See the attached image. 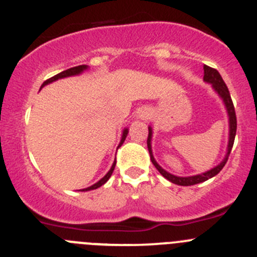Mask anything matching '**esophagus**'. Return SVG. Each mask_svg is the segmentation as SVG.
<instances>
[{"label":"esophagus","instance_id":"obj_1","mask_svg":"<svg viewBox=\"0 0 257 257\" xmlns=\"http://www.w3.org/2000/svg\"><path fill=\"white\" fill-rule=\"evenodd\" d=\"M138 115H139V118L143 119V120H144V119L149 118V111L148 110H141V111H139Z\"/></svg>","mask_w":257,"mask_h":257}]
</instances>
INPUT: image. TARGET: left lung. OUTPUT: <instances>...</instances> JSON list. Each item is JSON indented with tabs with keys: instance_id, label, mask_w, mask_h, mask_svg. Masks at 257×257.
<instances>
[{
	"instance_id": "8db88e82",
	"label": "left lung",
	"mask_w": 257,
	"mask_h": 257,
	"mask_svg": "<svg viewBox=\"0 0 257 257\" xmlns=\"http://www.w3.org/2000/svg\"><path fill=\"white\" fill-rule=\"evenodd\" d=\"M203 71H205V75H203V81L207 84H211L212 85V89L216 91L218 96L222 99L223 104H225L226 111H227V116H228V143H227V151H226V156L217 166H215L213 168L208 169V171L203 172V173L200 174H195V176H188V177H179V176H174V174L169 173L167 172L166 169L162 168L157 161L154 159L153 156V151H152V137H153V129L152 126H148V139H147V144H148V151H149V156H151V161L152 163L154 164L157 169H158L159 173L164 177L166 179H168L169 182L174 184H178V186H193V184L197 183H202V182L207 181V179L212 178L215 177L216 174H218L221 172V169L225 167L226 162H227L228 156L231 153V149H232L233 142H235V136H236V128H237V120H236V113H235V108H233V103L232 99H231L230 91H228L227 86H226L225 81H223L222 76L220 75L216 69L210 68V66L205 65L203 66Z\"/></svg>"
}]
</instances>
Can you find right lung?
Segmentation results:
<instances>
[{
	"instance_id": "obj_1",
	"label": "right lung",
	"mask_w": 257,
	"mask_h": 257,
	"mask_svg": "<svg viewBox=\"0 0 257 257\" xmlns=\"http://www.w3.org/2000/svg\"><path fill=\"white\" fill-rule=\"evenodd\" d=\"M88 69H89V66H88V65H79V66H75V68H70V69H68V70H65V71H61V73H60V74H57V75L52 76V78H50L49 80L45 81V83L42 84L41 88H40V89H42V88H44L45 85H47V84L54 83V81L59 80V79L69 78V76L80 75L81 73H84V71L88 70ZM126 136H128V128H124V129H123V133H121V139H120V143H119L118 148H120L121 144L124 143V141H125ZM115 164H116V161H114V162H113V164H111L110 169H109V171H108V173H106L105 176L103 177V178L99 179V181L96 182V183H94L93 186L88 187V188H83V189H81V191H84V192H85V191H91V189H96V188H99V187H100V186H103L104 183H106V181H108V179L110 178L111 174H113L114 168H115ZM79 191H80V189H79Z\"/></svg>"
}]
</instances>
